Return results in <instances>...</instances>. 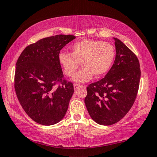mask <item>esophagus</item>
<instances>
[{
	"label": "esophagus",
	"instance_id": "obj_1",
	"mask_svg": "<svg viewBox=\"0 0 157 157\" xmlns=\"http://www.w3.org/2000/svg\"><path fill=\"white\" fill-rule=\"evenodd\" d=\"M73 86H74V89L76 90L77 88H78L79 86H80V85H79V84H75L73 85Z\"/></svg>",
	"mask_w": 157,
	"mask_h": 157
}]
</instances>
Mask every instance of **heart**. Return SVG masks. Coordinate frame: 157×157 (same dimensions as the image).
<instances>
[{
    "instance_id": "1",
    "label": "heart",
    "mask_w": 157,
    "mask_h": 157,
    "mask_svg": "<svg viewBox=\"0 0 157 157\" xmlns=\"http://www.w3.org/2000/svg\"><path fill=\"white\" fill-rule=\"evenodd\" d=\"M72 53L65 51L59 53L58 60L65 75L73 77L81 62L83 68L76 74L73 80L85 82L95 74L101 77L112 67L115 58V49L108 42L93 40H83L73 44Z\"/></svg>"
}]
</instances>
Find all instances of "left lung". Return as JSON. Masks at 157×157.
Wrapping results in <instances>:
<instances>
[{
	"label": "left lung",
	"instance_id": "8db88e82",
	"mask_svg": "<svg viewBox=\"0 0 157 157\" xmlns=\"http://www.w3.org/2000/svg\"><path fill=\"white\" fill-rule=\"evenodd\" d=\"M114 40V64L104 78L88 85L84 99L90 117L104 126L120 121L130 110L137 95L141 78L137 57L120 40Z\"/></svg>",
	"mask_w": 157,
	"mask_h": 157
}]
</instances>
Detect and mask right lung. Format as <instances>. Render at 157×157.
I'll list each match as a JSON object with an SVG mask.
<instances>
[{
  "label": "right lung",
  "mask_w": 157,
  "mask_h": 157,
  "mask_svg": "<svg viewBox=\"0 0 157 157\" xmlns=\"http://www.w3.org/2000/svg\"><path fill=\"white\" fill-rule=\"evenodd\" d=\"M75 38L73 35L42 38L28 45L17 60L16 96L27 115L40 124H56L67 113L74 88L64 78L58 55Z\"/></svg>",
  "instance_id": "1"
}]
</instances>
